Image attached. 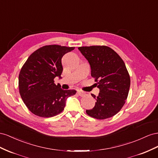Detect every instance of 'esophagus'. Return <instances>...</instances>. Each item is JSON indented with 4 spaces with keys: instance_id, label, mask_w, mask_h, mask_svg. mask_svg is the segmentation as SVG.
I'll return each instance as SVG.
<instances>
[{
    "instance_id": "obj_1",
    "label": "esophagus",
    "mask_w": 158,
    "mask_h": 158,
    "mask_svg": "<svg viewBox=\"0 0 158 158\" xmlns=\"http://www.w3.org/2000/svg\"><path fill=\"white\" fill-rule=\"evenodd\" d=\"M77 94H79V96H81V97H83V96H84L85 95V92H83V91H81V90H77Z\"/></svg>"
}]
</instances>
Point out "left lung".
<instances>
[{
  "instance_id": "8db88e82",
  "label": "left lung",
  "mask_w": 158,
  "mask_h": 158,
  "mask_svg": "<svg viewBox=\"0 0 158 158\" xmlns=\"http://www.w3.org/2000/svg\"><path fill=\"white\" fill-rule=\"evenodd\" d=\"M91 67V76L95 78L99 89L92 109L86 110L88 115L97 119H106L116 114L127 100L130 79L124 62L118 54L105 46L79 47Z\"/></svg>"
}]
</instances>
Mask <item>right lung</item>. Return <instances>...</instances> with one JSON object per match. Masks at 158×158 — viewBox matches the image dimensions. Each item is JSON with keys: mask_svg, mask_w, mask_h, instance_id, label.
I'll return each instance as SVG.
<instances>
[{"mask_svg": "<svg viewBox=\"0 0 158 158\" xmlns=\"http://www.w3.org/2000/svg\"><path fill=\"white\" fill-rule=\"evenodd\" d=\"M74 47L49 45L40 48L30 56L20 70L19 91L22 101L33 114L48 118L64 110L67 98L75 90H64L54 78L61 77V58Z\"/></svg>", "mask_w": 158, "mask_h": 158, "instance_id": "1", "label": "right lung"}]
</instances>
